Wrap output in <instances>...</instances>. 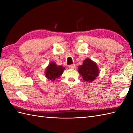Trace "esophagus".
<instances>
[{"instance_id": "34e87169", "label": "esophagus", "mask_w": 133, "mask_h": 133, "mask_svg": "<svg viewBox=\"0 0 133 133\" xmlns=\"http://www.w3.org/2000/svg\"><path fill=\"white\" fill-rule=\"evenodd\" d=\"M69 68H70V69H75L76 68V66H75V64H73L69 65Z\"/></svg>"}]
</instances>
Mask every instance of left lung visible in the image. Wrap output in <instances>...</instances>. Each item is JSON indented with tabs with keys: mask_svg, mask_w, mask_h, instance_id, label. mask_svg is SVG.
<instances>
[{
	"mask_svg": "<svg viewBox=\"0 0 133 133\" xmlns=\"http://www.w3.org/2000/svg\"><path fill=\"white\" fill-rule=\"evenodd\" d=\"M78 71L83 79L89 83L96 79L100 72L97 63L90 58H86L83 64L78 66Z\"/></svg>",
	"mask_w": 133,
	"mask_h": 133,
	"instance_id": "obj_1",
	"label": "left lung"
}]
</instances>
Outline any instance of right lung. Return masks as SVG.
Here are the masks:
<instances>
[{
    "mask_svg": "<svg viewBox=\"0 0 133 133\" xmlns=\"http://www.w3.org/2000/svg\"><path fill=\"white\" fill-rule=\"evenodd\" d=\"M65 68L62 66H58L55 62H51L45 70V77L51 81L60 77L63 73Z\"/></svg>",
    "mask_w": 133,
    "mask_h": 133,
    "instance_id": "right-lung-1",
    "label": "right lung"
}]
</instances>
